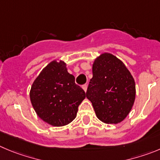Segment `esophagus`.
<instances>
[{"instance_id":"34e87169","label":"esophagus","mask_w":160,"mask_h":160,"mask_svg":"<svg viewBox=\"0 0 160 160\" xmlns=\"http://www.w3.org/2000/svg\"><path fill=\"white\" fill-rule=\"evenodd\" d=\"M82 88L83 89V91H84L85 92H87V88H88V84H86V83H85V84H83V85H82Z\"/></svg>"}]
</instances>
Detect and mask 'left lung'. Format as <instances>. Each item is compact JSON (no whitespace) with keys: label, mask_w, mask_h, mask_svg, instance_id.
Segmentation results:
<instances>
[{"label":"left lung","mask_w":160,"mask_h":160,"mask_svg":"<svg viewBox=\"0 0 160 160\" xmlns=\"http://www.w3.org/2000/svg\"><path fill=\"white\" fill-rule=\"evenodd\" d=\"M86 96L97 118L107 124H118L129 114L134 103L133 77L123 62L104 53L95 60Z\"/></svg>","instance_id":"left-lung-1"}]
</instances>
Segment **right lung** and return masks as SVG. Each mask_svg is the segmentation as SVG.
Wrapping results in <instances>:
<instances>
[{"instance_id": "right-lung-1", "label": "right lung", "mask_w": 160, "mask_h": 160, "mask_svg": "<svg viewBox=\"0 0 160 160\" xmlns=\"http://www.w3.org/2000/svg\"><path fill=\"white\" fill-rule=\"evenodd\" d=\"M86 93L75 83L62 61H53L35 79L30 98L38 117L53 126L68 125L77 117Z\"/></svg>"}]
</instances>
